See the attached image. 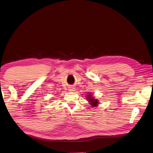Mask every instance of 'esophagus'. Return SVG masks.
Returning <instances> with one entry per match:
<instances>
[{
	"label": "esophagus",
	"mask_w": 153,
	"mask_h": 153,
	"mask_svg": "<svg viewBox=\"0 0 153 153\" xmlns=\"http://www.w3.org/2000/svg\"><path fill=\"white\" fill-rule=\"evenodd\" d=\"M74 90H75V89H74V88H72H72H70V91H74Z\"/></svg>",
	"instance_id": "1"
}]
</instances>
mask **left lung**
<instances>
[{"label": "left lung", "mask_w": 153, "mask_h": 153, "mask_svg": "<svg viewBox=\"0 0 153 153\" xmlns=\"http://www.w3.org/2000/svg\"><path fill=\"white\" fill-rule=\"evenodd\" d=\"M87 99L88 100V101L89 102V104L93 106V107H96L97 106L98 104V99L94 98V97H93V95L91 94H88L87 96Z\"/></svg>", "instance_id": "8db88e82"}]
</instances>
